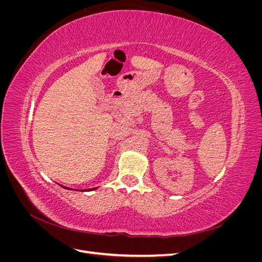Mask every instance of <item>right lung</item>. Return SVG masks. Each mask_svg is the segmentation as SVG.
Returning <instances> with one entry per match:
<instances>
[{
    "instance_id": "add662e5",
    "label": "right lung",
    "mask_w": 262,
    "mask_h": 262,
    "mask_svg": "<svg viewBox=\"0 0 262 262\" xmlns=\"http://www.w3.org/2000/svg\"><path fill=\"white\" fill-rule=\"evenodd\" d=\"M94 189H96V188H94ZM94 189H89V190H94Z\"/></svg>"
}]
</instances>
